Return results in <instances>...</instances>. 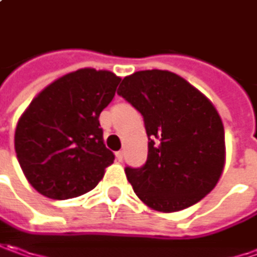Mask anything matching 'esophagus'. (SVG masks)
<instances>
[{
    "instance_id": "obj_1",
    "label": "esophagus",
    "mask_w": 257,
    "mask_h": 257,
    "mask_svg": "<svg viewBox=\"0 0 257 257\" xmlns=\"http://www.w3.org/2000/svg\"><path fill=\"white\" fill-rule=\"evenodd\" d=\"M115 155H116V159H118V161H122V159H123V152H122V151H119V152H116V154H115Z\"/></svg>"
}]
</instances>
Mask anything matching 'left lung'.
I'll return each instance as SVG.
<instances>
[{"mask_svg":"<svg viewBox=\"0 0 257 257\" xmlns=\"http://www.w3.org/2000/svg\"><path fill=\"white\" fill-rule=\"evenodd\" d=\"M118 95L142 115L149 139L145 164L125 168L138 198L159 212H178L205 198L225 165V129L212 102L161 69L125 76Z\"/></svg>","mask_w":257,"mask_h":257,"instance_id":"left-lung-1","label":"left lung"}]
</instances>
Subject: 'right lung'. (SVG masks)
I'll use <instances>...</instances> for the list:
<instances>
[{
    "label": "right lung",
    "mask_w": 257,
    "mask_h": 257,
    "mask_svg": "<svg viewBox=\"0 0 257 257\" xmlns=\"http://www.w3.org/2000/svg\"><path fill=\"white\" fill-rule=\"evenodd\" d=\"M120 78L78 69L34 98L15 129V152L25 178L41 195L64 200L92 190L115 159L103 144L101 112Z\"/></svg>",
    "instance_id": "1"
}]
</instances>
